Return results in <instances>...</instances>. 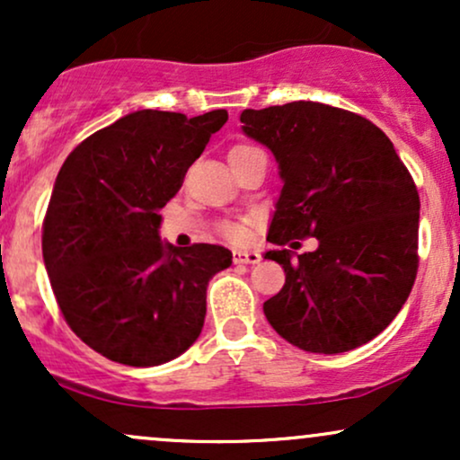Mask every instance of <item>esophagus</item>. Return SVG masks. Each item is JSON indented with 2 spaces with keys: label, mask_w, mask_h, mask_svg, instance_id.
<instances>
[{
  "label": "esophagus",
  "mask_w": 460,
  "mask_h": 460,
  "mask_svg": "<svg viewBox=\"0 0 460 460\" xmlns=\"http://www.w3.org/2000/svg\"><path fill=\"white\" fill-rule=\"evenodd\" d=\"M261 255L257 251H234V263H260Z\"/></svg>",
  "instance_id": "obj_1"
}]
</instances>
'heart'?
I'll return each instance as SVG.
<instances>
[{
    "mask_svg": "<svg viewBox=\"0 0 460 460\" xmlns=\"http://www.w3.org/2000/svg\"><path fill=\"white\" fill-rule=\"evenodd\" d=\"M252 146H246V145H237L234 149L229 151V157L231 155H237V153H244V151H251ZM248 223L251 220H225L223 225H220V231H223V235L226 240H234V242H242L246 240L248 235Z\"/></svg>",
    "mask_w": 460,
    "mask_h": 460,
    "instance_id": "1",
    "label": "heart"
}]
</instances>
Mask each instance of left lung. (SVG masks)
Wrapping results in <instances>:
<instances>
[{
  "label": "left lung",
  "mask_w": 460,
  "mask_h": 460,
  "mask_svg": "<svg viewBox=\"0 0 460 460\" xmlns=\"http://www.w3.org/2000/svg\"><path fill=\"white\" fill-rule=\"evenodd\" d=\"M242 131L272 151L283 188L266 260L285 285L263 303L283 340L337 355L367 344L409 298L417 274L420 194L392 140L348 110L292 102L240 114ZM319 248L294 256L289 239Z\"/></svg>",
  "instance_id": "obj_1"
}]
</instances>
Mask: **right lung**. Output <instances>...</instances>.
Instances as JSON below:
<instances>
[{
    "label": "right lung",
    "instance_id": "add662e5",
    "mask_svg": "<svg viewBox=\"0 0 460 460\" xmlns=\"http://www.w3.org/2000/svg\"><path fill=\"white\" fill-rule=\"evenodd\" d=\"M226 119L138 110L88 136L58 172L45 268L66 324L110 361L162 366L200 335L209 279L234 255L162 242L160 209Z\"/></svg>",
    "mask_w": 460,
    "mask_h": 460
}]
</instances>
